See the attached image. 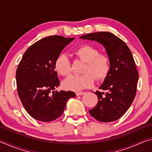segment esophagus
I'll list each match as a JSON object with an SVG mask.
<instances>
[{
  "instance_id": "1",
  "label": "esophagus",
  "mask_w": 152,
  "mask_h": 152,
  "mask_svg": "<svg viewBox=\"0 0 152 152\" xmlns=\"http://www.w3.org/2000/svg\"><path fill=\"white\" fill-rule=\"evenodd\" d=\"M84 94V92H76V94L77 95V96H80V95H82Z\"/></svg>"
}]
</instances>
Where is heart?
Instances as JSON below:
<instances>
[{
	"instance_id": "b5f03b06",
	"label": "heart",
	"mask_w": 152,
	"mask_h": 152,
	"mask_svg": "<svg viewBox=\"0 0 152 152\" xmlns=\"http://www.w3.org/2000/svg\"><path fill=\"white\" fill-rule=\"evenodd\" d=\"M77 58L86 62L82 75H71L63 82L65 88L72 91H79L93 85L95 77L98 81L102 80L109 75L110 70V59L104 53H99V50L90 45H83L74 51ZM56 70L62 76L70 72V63L68 56L61 53L56 58L54 63Z\"/></svg>"
}]
</instances>
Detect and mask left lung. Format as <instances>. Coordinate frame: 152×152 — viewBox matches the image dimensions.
Instances as JSON below:
<instances>
[{"instance_id":"1","label":"left lung","mask_w":152,"mask_h":152,"mask_svg":"<svg viewBox=\"0 0 152 152\" xmlns=\"http://www.w3.org/2000/svg\"><path fill=\"white\" fill-rule=\"evenodd\" d=\"M96 41L105 48L110 59V70L97 94L98 103L90 114L101 122H112L125 114L135 99L139 74L132 51L127 44L110 32H96L81 36Z\"/></svg>"}]
</instances>
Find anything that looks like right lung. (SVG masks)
<instances>
[{"mask_svg": "<svg viewBox=\"0 0 152 152\" xmlns=\"http://www.w3.org/2000/svg\"><path fill=\"white\" fill-rule=\"evenodd\" d=\"M74 38L53 35L33 43L23 56L16 71L17 92L26 111L34 119L50 122L60 117L72 91L55 90L60 85L56 58Z\"/></svg>", "mask_w": 152, "mask_h": 152, "instance_id": "obj_1", "label": "right lung"}]
</instances>
